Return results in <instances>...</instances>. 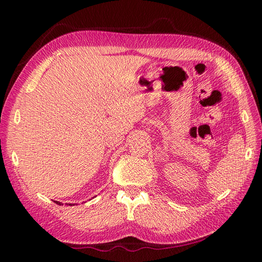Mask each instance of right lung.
<instances>
[{
  "label": "right lung",
  "mask_w": 262,
  "mask_h": 262,
  "mask_svg": "<svg viewBox=\"0 0 262 262\" xmlns=\"http://www.w3.org/2000/svg\"><path fill=\"white\" fill-rule=\"evenodd\" d=\"M55 203H57V204H59V205H61V202H58V201H55ZM70 205H72V204H70Z\"/></svg>",
  "instance_id": "add662e5"
}]
</instances>
